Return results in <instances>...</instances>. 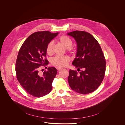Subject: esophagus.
<instances>
[{
  "mask_svg": "<svg viewBox=\"0 0 125 125\" xmlns=\"http://www.w3.org/2000/svg\"><path fill=\"white\" fill-rule=\"evenodd\" d=\"M62 68H61V67H57V70L58 71H60V70H62Z\"/></svg>",
  "mask_w": 125,
  "mask_h": 125,
  "instance_id": "34e87169",
  "label": "esophagus"
}]
</instances>
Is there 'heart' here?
<instances>
[{
    "mask_svg": "<svg viewBox=\"0 0 125 125\" xmlns=\"http://www.w3.org/2000/svg\"><path fill=\"white\" fill-rule=\"evenodd\" d=\"M59 42L65 48L67 49L68 52H71V47L73 45V41L70 38L66 36H61L59 38ZM53 42L51 41L47 46L46 52L49 55H51L53 53ZM70 61V58L68 56H56L52 59L51 63L55 66L65 67L67 65Z\"/></svg>",
    "mask_w": 125,
    "mask_h": 125,
    "instance_id": "heart-1",
    "label": "heart"
}]
</instances>
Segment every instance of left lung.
<instances>
[{"label":"left lung","mask_w":125,"mask_h":125,"mask_svg":"<svg viewBox=\"0 0 125 125\" xmlns=\"http://www.w3.org/2000/svg\"><path fill=\"white\" fill-rule=\"evenodd\" d=\"M67 35L76 42V58L72 64L80 71H69V86L80 94L91 93L98 88L104 78L106 67L104 54L98 42L89 33L75 31ZM81 69L83 70L81 72Z\"/></svg>","instance_id":"8db88e82"}]
</instances>
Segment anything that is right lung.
<instances>
[{"mask_svg":"<svg viewBox=\"0 0 125 125\" xmlns=\"http://www.w3.org/2000/svg\"><path fill=\"white\" fill-rule=\"evenodd\" d=\"M58 34L47 31L35 32L27 38L19 51L15 67L17 79L23 89L35 97L47 95L52 88L57 69L49 67L42 74L38 70L49 64L44 59L47 46Z\"/></svg>","mask_w":125,"mask_h":125,"instance_id":"add662e5","label":"right lung"}]
</instances>
